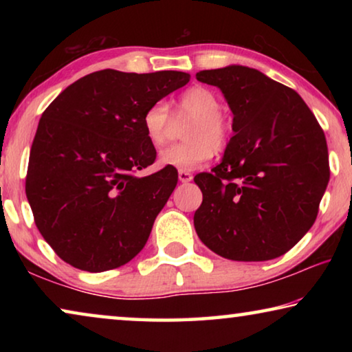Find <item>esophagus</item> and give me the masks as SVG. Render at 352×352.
<instances>
[{
	"mask_svg": "<svg viewBox=\"0 0 352 352\" xmlns=\"http://www.w3.org/2000/svg\"><path fill=\"white\" fill-rule=\"evenodd\" d=\"M178 180H180L182 183H189L190 180H192V174L188 170H178Z\"/></svg>",
	"mask_w": 352,
	"mask_h": 352,
	"instance_id": "34e87169",
	"label": "esophagus"
}]
</instances>
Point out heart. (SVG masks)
Wrapping results in <instances>:
<instances>
[{
  "mask_svg": "<svg viewBox=\"0 0 352 352\" xmlns=\"http://www.w3.org/2000/svg\"><path fill=\"white\" fill-rule=\"evenodd\" d=\"M222 100L206 87H190L178 96L175 110L178 122H189L184 129L188 141L169 146L160 153V163L180 170L194 169L210 160L214 152L222 151L230 141L231 126L222 115ZM170 107L157 100L147 107L142 127L148 142L162 147L169 140L175 124Z\"/></svg>",
  "mask_w": 352,
  "mask_h": 352,
  "instance_id": "obj_1",
  "label": "heart"
}]
</instances>
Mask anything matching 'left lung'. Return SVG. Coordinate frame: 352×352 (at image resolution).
I'll return each mask as SVG.
<instances>
[{
	"label": "left lung",
	"instance_id": "obj_1",
	"mask_svg": "<svg viewBox=\"0 0 352 352\" xmlns=\"http://www.w3.org/2000/svg\"><path fill=\"white\" fill-rule=\"evenodd\" d=\"M195 77L219 87L234 115L222 163L194 177L204 192L195 231L222 258L275 259L317 219L331 175L323 129L300 94L258 69L233 65Z\"/></svg>",
	"mask_w": 352,
	"mask_h": 352
}]
</instances>
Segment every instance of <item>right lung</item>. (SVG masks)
I'll return each instance as SVG.
<instances>
[{"instance_id":"right-lung-1","label":"right lung","mask_w":352,"mask_h":352,"mask_svg":"<svg viewBox=\"0 0 352 352\" xmlns=\"http://www.w3.org/2000/svg\"><path fill=\"white\" fill-rule=\"evenodd\" d=\"M189 77L182 71H96L71 83L43 111L26 195L41 236L67 264L93 273L118 269L146 245L178 172L166 166L136 175L157 158L142 116Z\"/></svg>"}]
</instances>
